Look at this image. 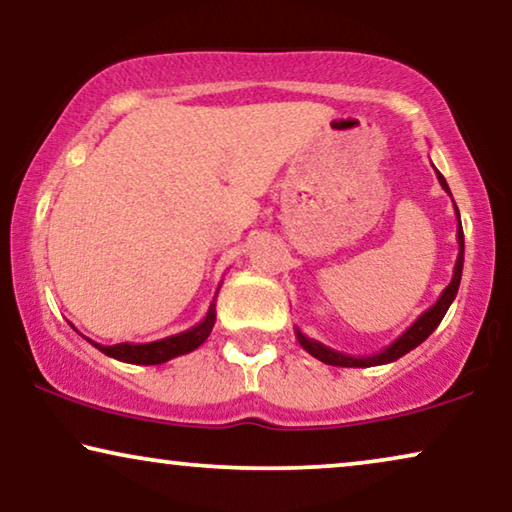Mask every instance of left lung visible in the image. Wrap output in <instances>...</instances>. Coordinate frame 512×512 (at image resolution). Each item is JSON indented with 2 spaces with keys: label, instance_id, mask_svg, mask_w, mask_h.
I'll return each instance as SVG.
<instances>
[{
  "label": "left lung",
  "instance_id": "8db88e82",
  "mask_svg": "<svg viewBox=\"0 0 512 512\" xmlns=\"http://www.w3.org/2000/svg\"><path fill=\"white\" fill-rule=\"evenodd\" d=\"M436 177L440 181V186H443L445 193H450V186H447V181L443 174L436 170ZM452 195V193H450ZM454 202V200H452ZM454 212H457V244H459V254H457V263H454V272H452V282L445 286V291L440 293L436 303H433L429 310L419 314V317L412 321L410 328H405V331L398 335V338L391 342L389 347L380 349V352L370 354V356H352V354H342L338 349H331L326 347L324 342L319 340H312L307 338V335L296 328V338L300 342V347L305 349L307 354H312L314 359H319L321 363H328V366H340V368H370V366H384V363H391L396 359H401L403 354H408L415 349L417 345H422V342L429 338V335L436 331L440 321H443L445 312L450 310L452 300L457 298V291H459V282H461V270H464V230H461V216H459V209L454 205Z\"/></svg>",
  "mask_w": 512,
  "mask_h": 512
}]
</instances>
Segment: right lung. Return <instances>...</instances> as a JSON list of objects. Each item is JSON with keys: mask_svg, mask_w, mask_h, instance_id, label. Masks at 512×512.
<instances>
[{"mask_svg": "<svg viewBox=\"0 0 512 512\" xmlns=\"http://www.w3.org/2000/svg\"><path fill=\"white\" fill-rule=\"evenodd\" d=\"M219 293V289H216ZM216 321V296L209 305V310L205 314V319L200 324H195L188 328V331L167 335L163 340H153V342H118V345L104 347L100 342L86 338L90 345L100 349L102 354L111 356V359L123 361V363H135V366H158V363H165L174 359V356H184L193 349H198L202 342L209 338Z\"/></svg>", "mask_w": 512, "mask_h": 512, "instance_id": "add662e5", "label": "right lung"}]
</instances>
